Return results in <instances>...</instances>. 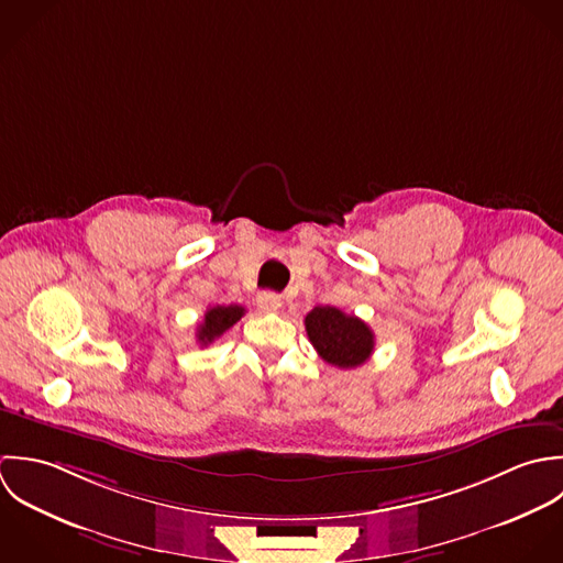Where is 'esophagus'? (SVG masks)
<instances>
[{
	"mask_svg": "<svg viewBox=\"0 0 563 563\" xmlns=\"http://www.w3.org/2000/svg\"><path fill=\"white\" fill-rule=\"evenodd\" d=\"M280 305H283V300H280L278 294L261 291V294L256 296V307H258L263 313H274V311L280 309Z\"/></svg>",
	"mask_w": 563,
	"mask_h": 563,
	"instance_id": "34e87169",
	"label": "esophagus"
}]
</instances>
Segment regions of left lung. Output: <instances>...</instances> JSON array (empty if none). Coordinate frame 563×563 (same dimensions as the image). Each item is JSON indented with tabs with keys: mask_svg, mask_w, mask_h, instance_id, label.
<instances>
[{
	"mask_svg": "<svg viewBox=\"0 0 563 563\" xmlns=\"http://www.w3.org/2000/svg\"><path fill=\"white\" fill-rule=\"evenodd\" d=\"M305 327L318 354L341 369L363 365L374 352L372 329L338 307H316L305 318Z\"/></svg>",
	"mask_w": 563,
	"mask_h": 563,
	"instance_id": "obj_1",
	"label": "left lung"
}]
</instances>
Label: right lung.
I'll use <instances>...</instances> for the list:
<instances>
[{
  "instance_id": "1",
  "label": "right lung",
  "mask_w": 563,
  "mask_h": 563,
  "mask_svg": "<svg viewBox=\"0 0 563 563\" xmlns=\"http://www.w3.org/2000/svg\"><path fill=\"white\" fill-rule=\"evenodd\" d=\"M243 313H245V309L239 307V305L211 307V309L205 313L202 324L198 327V333H196L198 343H200V345H209V343H213L216 339L222 338L230 327H234V324L241 320Z\"/></svg>"
}]
</instances>
